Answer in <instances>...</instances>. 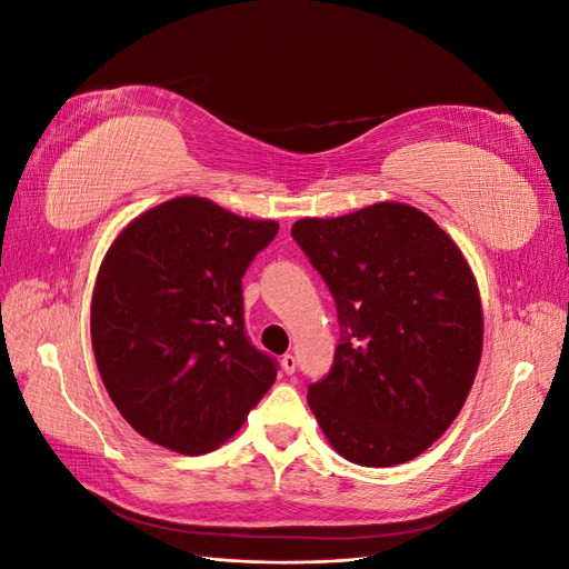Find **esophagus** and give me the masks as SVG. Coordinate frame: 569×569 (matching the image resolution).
<instances>
[{"mask_svg": "<svg viewBox=\"0 0 569 569\" xmlns=\"http://www.w3.org/2000/svg\"><path fill=\"white\" fill-rule=\"evenodd\" d=\"M280 366H282V372H284V375H295V370H297V358L291 356V353H287V356H282Z\"/></svg>", "mask_w": 569, "mask_h": 569, "instance_id": "esophagus-1", "label": "esophagus"}]
</instances>
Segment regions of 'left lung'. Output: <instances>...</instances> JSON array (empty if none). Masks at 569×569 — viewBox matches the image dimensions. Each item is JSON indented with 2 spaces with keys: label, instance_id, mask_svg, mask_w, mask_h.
<instances>
[{
  "label": "left lung",
  "instance_id": "obj_1",
  "mask_svg": "<svg viewBox=\"0 0 569 569\" xmlns=\"http://www.w3.org/2000/svg\"><path fill=\"white\" fill-rule=\"evenodd\" d=\"M291 237L339 316L335 366L308 387L322 435L363 468L418 458L456 420L481 358L485 316L462 251L399 201L301 218Z\"/></svg>",
  "mask_w": 569,
  "mask_h": 569
}]
</instances>
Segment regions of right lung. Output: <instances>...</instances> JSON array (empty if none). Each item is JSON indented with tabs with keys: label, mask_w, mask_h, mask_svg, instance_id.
Segmentation results:
<instances>
[{
	"label": "right lung",
	"mask_w": 569,
	"mask_h": 569,
	"mask_svg": "<svg viewBox=\"0 0 569 569\" xmlns=\"http://www.w3.org/2000/svg\"><path fill=\"white\" fill-rule=\"evenodd\" d=\"M278 230L176 197L113 239L92 291V349L111 401L144 439L209 453L272 387L274 360L244 335L242 278Z\"/></svg>",
	"instance_id": "right-lung-1"
}]
</instances>
